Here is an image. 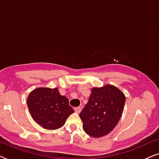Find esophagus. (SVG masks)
<instances>
[{
	"instance_id": "esophagus-1",
	"label": "esophagus",
	"mask_w": 159,
	"mask_h": 159,
	"mask_svg": "<svg viewBox=\"0 0 159 159\" xmlns=\"http://www.w3.org/2000/svg\"><path fill=\"white\" fill-rule=\"evenodd\" d=\"M75 111L76 113H77V114H80V111H81V108H80V107H75Z\"/></svg>"
}]
</instances>
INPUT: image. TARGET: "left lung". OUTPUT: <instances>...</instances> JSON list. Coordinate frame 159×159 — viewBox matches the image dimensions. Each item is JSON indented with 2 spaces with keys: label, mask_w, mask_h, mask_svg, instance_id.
<instances>
[{
  "label": "left lung",
  "mask_w": 159,
  "mask_h": 159,
  "mask_svg": "<svg viewBox=\"0 0 159 159\" xmlns=\"http://www.w3.org/2000/svg\"><path fill=\"white\" fill-rule=\"evenodd\" d=\"M125 99L124 93L111 84L93 88L88 103L80 114L84 131L93 138L110 133L122 115Z\"/></svg>",
  "instance_id": "left-lung-1"
}]
</instances>
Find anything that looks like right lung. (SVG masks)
Wrapping results in <instances>:
<instances>
[{
  "label": "right lung",
  "mask_w": 159,
  "mask_h": 159,
  "mask_svg": "<svg viewBox=\"0 0 159 159\" xmlns=\"http://www.w3.org/2000/svg\"><path fill=\"white\" fill-rule=\"evenodd\" d=\"M27 103L34 121L47 129L61 127L75 112L68 98L61 95L58 88H36L28 95Z\"/></svg>",
  "instance_id": "right-lung-1"
}]
</instances>
